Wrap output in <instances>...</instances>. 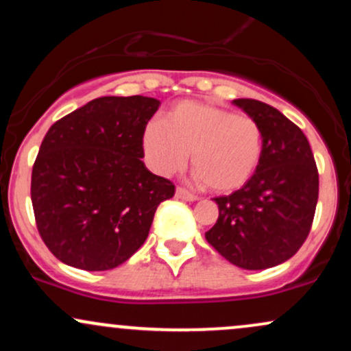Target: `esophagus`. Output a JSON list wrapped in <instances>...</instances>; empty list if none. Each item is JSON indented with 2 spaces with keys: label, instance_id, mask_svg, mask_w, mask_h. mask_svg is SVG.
Returning <instances> with one entry per match:
<instances>
[{
  "label": "esophagus",
  "instance_id": "1",
  "mask_svg": "<svg viewBox=\"0 0 351 351\" xmlns=\"http://www.w3.org/2000/svg\"><path fill=\"white\" fill-rule=\"evenodd\" d=\"M175 196L178 199H183V201H198V196L196 195H193V193H189L188 189H184V188H176V191H175Z\"/></svg>",
  "mask_w": 351,
  "mask_h": 351
}]
</instances>
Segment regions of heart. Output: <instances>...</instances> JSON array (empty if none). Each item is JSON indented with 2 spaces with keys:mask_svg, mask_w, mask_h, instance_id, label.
Returning <instances> with one entry per match:
<instances>
[{
  "mask_svg": "<svg viewBox=\"0 0 351 351\" xmlns=\"http://www.w3.org/2000/svg\"><path fill=\"white\" fill-rule=\"evenodd\" d=\"M143 148L160 175L180 171L191 153V168L216 193L243 188L259 167L264 150L261 125L247 115L203 102L176 104L163 120L147 125Z\"/></svg>",
  "mask_w": 351,
  "mask_h": 351,
  "instance_id": "heart-1",
  "label": "heart"
}]
</instances>
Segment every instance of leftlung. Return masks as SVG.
I'll return each instance as SVG.
<instances>
[{"label":"left lung","mask_w":351,"mask_h":351,"mask_svg":"<svg viewBox=\"0 0 351 351\" xmlns=\"http://www.w3.org/2000/svg\"><path fill=\"white\" fill-rule=\"evenodd\" d=\"M232 104L263 128V158L243 188L215 198L219 216L204 236L231 264L261 271L291 259L307 239L318 171L307 136L277 108L254 99Z\"/></svg>","instance_id":"8db88e82"}]
</instances>
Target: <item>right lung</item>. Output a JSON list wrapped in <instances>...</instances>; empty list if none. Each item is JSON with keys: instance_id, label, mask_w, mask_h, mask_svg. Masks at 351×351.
<instances>
[{"instance_id": "right-lung-1", "label": "right lung", "mask_w": 351, "mask_h": 351, "mask_svg": "<svg viewBox=\"0 0 351 351\" xmlns=\"http://www.w3.org/2000/svg\"><path fill=\"white\" fill-rule=\"evenodd\" d=\"M160 100L99 97L47 130L31 175L44 244L60 263L108 271L142 247L156 208L175 195L142 158L143 134Z\"/></svg>"}]
</instances>
